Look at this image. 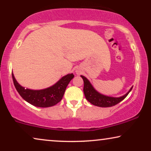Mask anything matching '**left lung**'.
<instances>
[{
	"instance_id": "1",
	"label": "left lung",
	"mask_w": 151,
	"mask_h": 151,
	"mask_svg": "<svg viewBox=\"0 0 151 151\" xmlns=\"http://www.w3.org/2000/svg\"><path fill=\"white\" fill-rule=\"evenodd\" d=\"M81 77L84 80L83 91L86 99L92 104L97 106L111 107L115 106L119 102H120L121 101H122L133 88V87H131L127 93H126L124 96H122L120 98H113V97L106 96L97 92L91 84L89 81L84 76H81Z\"/></svg>"
}]
</instances>
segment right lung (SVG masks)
Segmentation results:
<instances>
[{
    "mask_svg": "<svg viewBox=\"0 0 151 151\" xmlns=\"http://www.w3.org/2000/svg\"><path fill=\"white\" fill-rule=\"evenodd\" d=\"M73 73L64 76L54 85L42 90H31L20 85L12 73L14 84L20 96L24 100L38 107H49L60 102L69 82L73 79Z\"/></svg>",
    "mask_w": 151,
    "mask_h": 151,
    "instance_id": "obj_1",
    "label": "right lung"
}]
</instances>
